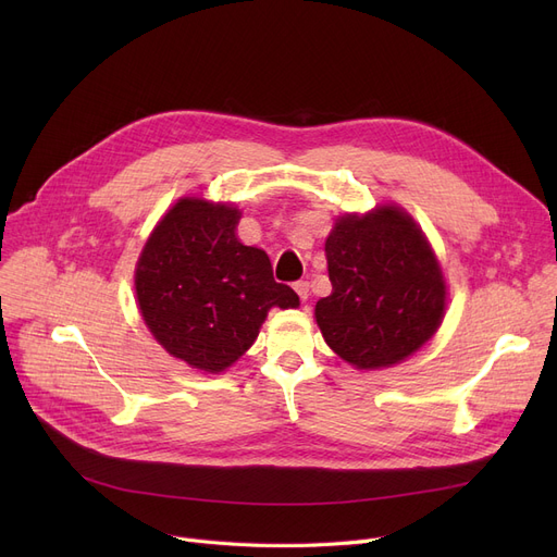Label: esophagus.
I'll list each match as a JSON object with an SVG mask.
<instances>
[{"label": "esophagus", "instance_id": "esophagus-1", "mask_svg": "<svg viewBox=\"0 0 557 557\" xmlns=\"http://www.w3.org/2000/svg\"><path fill=\"white\" fill-rule=\"evenodd\" d=\"M294 288H296V294L300 296V300H302V302H305V300L309 298V294H311V290H309V282H305V280L296 282V284H294Z\"/></svg>", "mask_w": 557, "mask_h": 557}]
</instances>
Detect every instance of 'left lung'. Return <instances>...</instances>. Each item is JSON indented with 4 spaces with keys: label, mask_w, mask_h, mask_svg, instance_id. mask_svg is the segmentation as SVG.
I'll return each instance as SVG.
<instances>
[{
    "label": "left lung",
    "mask_w": 557,
    "mask_h": 557,
    "mask_svg": "<svg viewBox=\"0 0 557 557\" xmlns=\"http://www.w3.org/2000/svg\"><path fill=\"white\" fill-rule=\"evenodd\" d=\"M332 294L315 323L334 352L359 370L411 357L441 327L447 284L424 232L397 205L338 216L325 242Z\"/></svg>",
    "instance_id": "8db88e82"
}]
</instances>
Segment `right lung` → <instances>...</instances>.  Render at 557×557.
I'll return each mask as SVG.
<instances>
[{"label":"right lung","mask_w":557,"mask_h":557,"mask_svg":"<svg viewBox=\"0 0 557 557\" xmlns=\"http://www.w3.org/2000/svg\"><path fill=\"white\" fill-rule=\"evenodd\" d=\"M242 212L185 196L146 239L135 269L139 313L175 359L219 374L255 343L271 307L296 309L271 259L237 239Z\"/></svg>","instance_id":"right-lung-1"}]
</instances>
